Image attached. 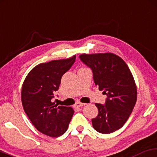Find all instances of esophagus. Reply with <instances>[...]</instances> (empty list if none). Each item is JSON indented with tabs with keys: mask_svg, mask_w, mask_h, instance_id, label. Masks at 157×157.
Segmentation results:
<instances>
[{
	"mask_svg": "<svg viewBox=\"0 0 157 157\" xmlns=\"http://www.w3.org/2000/svg\"><path fill=\"white\" fill-rule=\"evenodd\" d=\"M85 105H86V104L81 103V102H79V101H77V102L76 103V105H75V107H83V106H85Z\"/></svg>",
	"mask_w": 157,
	"mask_h": 157,
	"instance_id": "34e87169",
	"label": "esophagus"
}]
</instances>
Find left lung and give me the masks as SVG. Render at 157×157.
Returning <instances> with one entry per match:
<instances>
[{
  "label": "left lung",
  "mask_w": 157,
  "mask_h": 157,
  "mask_svg": "<svg viewBox=\"0 0 157 157\" xmlns=\"http://www.w3.org/2000/svg\"><path fill=\"white\" fill-rule=\"evenodd\" d=\"M81 61L93 72L95 85L107 95L105 105L95 104L98 115L91 120L101 133H111L123 126L137 100V87L128 65L111 52L82 54Z\"/></svg>",
  "instance_id": "obj_1"
}]
</instances>
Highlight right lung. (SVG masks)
I'll return each instance as SVG.
<instances>
[{
    "label": "right lung",
    "instance_id": "1",
    "mask_svg": "<svg viewBox=\"0 0 157 157\" xmlns=\"http://www.w3.org/2000/svg\"><path fill=\"white\" fill-rule=\"evenodd\" d=\"M76 56L36 66L24 79L21 102L34 127L50 137L66 133L74 110L71 107L55 105L52 99L59 89L61 78L74 63Z\"/></svg>",
    "mask_w": 157,
    "mask_h": 157
}]
</instances>
